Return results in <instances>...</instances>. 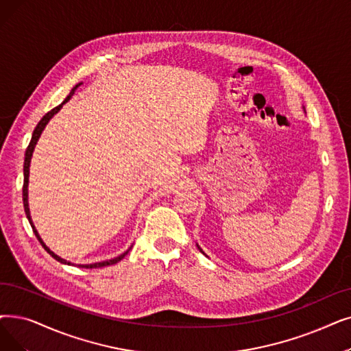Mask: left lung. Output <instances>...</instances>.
I'll use <instances>...</instances> for the list:
<instances>
[{
	"label": "left lung",
	"instance_id": "1",
	"mask_svg": "<svg viewBox=\"0 0 351 351\" xmlns=\"http://www.w3.org/2000/svg\"><path fill=\"white\" fill-rule=\"evenodd\" d=\"M197 248H199V247H197ZM199 250H201V248H199ZM201 251H202V250H201Z\"/></svg>",
	"mask_w": 351,
	"mask_h": 351
}]
</instances>
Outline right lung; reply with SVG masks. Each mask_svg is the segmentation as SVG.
Segmentation results:
<instances>
[{"instance_id": "add662e5", "label": "right lung", "mask_w": 351, "mask_h": 351, "mask_svg": "<svg viewBox=\"0 0 351 351\" xmlns=\"http://www.w3.org/2000/svg\"><path fill=\"white\" fill-rule=\"evenodd\" d=\"M82 83H79V84H75L73 88H71V91H70V95L66 97V100L62 103V104H58L57 108H54L53 110H50L49 113H45L44 116H43V119L38 121V125L36 126V129H34V132H33V136H32V141H29V145H28V147H27V150H25V158H24V185H23V204H24V210H25V215H27V219H28V222H29V225H32V228H33V232L36 234V237H37V239L40 241V243L43 245V248L47 251L54 260H57L58 263H62V264H67V265H70L71 263H69V261H66V260H63V258H60L58 255H56L47 245H45V243L43 242V239L40 238V235H38V232H37V230H36V226H34V223H33V221H32V215H29V208H28V176H29V162H32V156H33V152H34V147H36V145H37V142H38V139H40V136H41V133H43V130H44V128L47 126V123L50 121V119L63 108V104L66 103V101H69L70 99H71V96L74 95V91H75V88H77L79 86H80ZM132 250V247L126 251V252H123V254H120L119 256H116V258H113V260H109V261H101V263H95V264H86V265H79V267H82V268H101V267H108V265H113V264H117L120 260H123V258L128 255V252Z\"/></svg>"}]
</instances>
